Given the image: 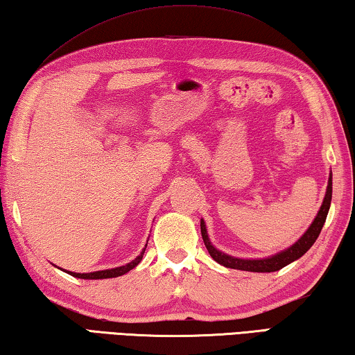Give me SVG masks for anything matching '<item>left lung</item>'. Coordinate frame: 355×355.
Returning a JSON list of instances; mask_svg holds the SVG:
<instances>
[{"mask_svg": "<svg viewBox=\"0 0 355 355\" xmlns=\"http://www.w3.org/2000/svg\"><path fill=\"white\" fill-rule=\"evenodd\" d=\"M331 200H332V176L329 178V185H327L324 201H322V206L320 209L318 215H316V218L313 220L312 226L307 229V232L304 234L302 237L297 240L293 246H290L288 250L279 252L272 257L259 259V260H248V259L231 257L225 252H220L218 250H215L212 243L209 241L206 225H204V221H201V235H202L204 245H206L209 254L212 256L215 262H218L220 265L226 266V268H234V270H241V271H254V272L277 271V270L284 268V266H287L288 263L295 262V260H297L301 256H304V254H306L310 250V248H312V245L315 243V240L318 239L322 226H324L329 207H331Z\"/></svg>", "mask_w": 355, "mask_h": 355, "instance_id": "left-lung-1", "label": "left lung"}]
</instances>
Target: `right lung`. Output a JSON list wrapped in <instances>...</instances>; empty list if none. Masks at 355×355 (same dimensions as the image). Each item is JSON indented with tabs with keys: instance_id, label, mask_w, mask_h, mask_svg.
Returning <instances> with one entry per match:
<instances>
[{
	"instance_id": "obj_1",
	"label": "right lung",
	"mask_w": 355,
	"mask_h": 355,
	"mask_svg": "<svg viewBox=\"0 0 355 355\" xmlns=\"http://www.w3.org/2000/svg\"><path fill=\"white\" fill-rule=\"evenodd\" d=\"M146 250V248H145ZM145 250L141 251V254L132 262L124 265V266H118V268H112V270H104V271H95V272H87V275H83V272H71V271H67L68 275H71L74 277H79V279H109V277H118V276H123L126 275L128 271H130L132 268H135L137 265L140 263V260L143 259V254H145Z\"/></svg>"
}]
</instances>
